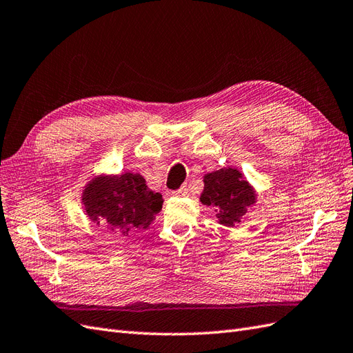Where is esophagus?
Wrapping results in <instances>:
<instances>
[{
    "label": "esophagus",
    "instance_id": "esophagus-1",
    "mask_svg": "<svg viewBox=\"0 0 353 353\" xmlns=\"http://www.w3.org/2000/svg\"><path fill=\"white\" fill-rule=\"evenodd\" d=\"M187 193H188V188L184 185V187H181L179 190H176V192H172V196L183 197V196H187Z\"/></svg>",
    "mask_w": 353,
    "mask_h": 353
}]
</instances>
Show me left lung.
<instances>
[{
	"label": "left lung",
	"instance_id": "left-lung-1",
	"mask_svg": "<svg viewBox=\"0 0 353 353\" xmlns=\"http://www.w3.org/2000/svg\"><path fill=\"white\" fill-rule=\"evenodd\" d=\"M203 183L200 202L214 206L218 223L225 227L241 224L248 209L256 202L255 188L236 168H223L209 172L203 176Z\"/></svg>",
	"mask_w": 353,
	"mask_h": 353
}]
</instances>
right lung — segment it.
I'll return each mask as SVG.
<instances>
[{
	"mask_svg": "<svg viewBox=\"0 0 353 353\" xmlns=\"http://www.w3.org/2000/svg\"><path fill=\"white\" fill-rule=\"evenodd\" d=\"M81 203L92 223L105 224L120 237H132L154 221L163 197L150 190L139 174H102L84 185Z\"/></svg>",
	"mask_w": 353,
	"mask_h": 353,
	"instance_id": "1",
	"label": "right lung"
}]
</instances>
